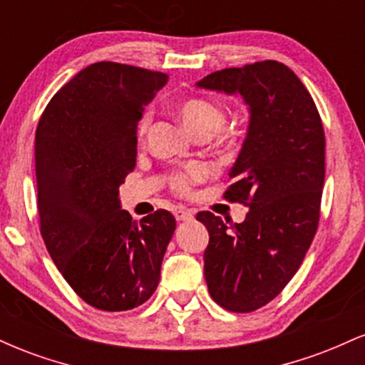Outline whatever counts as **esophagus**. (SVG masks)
<instances>
[{"label": "esophagus", "instance_id": "obj_1", "mask_svg": "<svg viewBox=\"0 0 365 365\" xmlns=\"http://www.w3.org/2000/svg\"><path fill=\"white\" fill-rule=\"evenodd\" d=\"M175 217H177V221H190L194 217V211L192 209H178V211H175Z\"/></svg>", "mask_w": 365, "mask_h": 365}]
</instances>
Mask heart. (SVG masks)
Here are the masks:
<instances>
[{
  "label": "heart",
  "instance_id": "1",
  "mask_svg": "<svg viewBox=\"0 0 365 365\" xmlns=\"http://www.w3.org/2000/svg\"><path fill=\"white\" fill-rule=\"evenodd\" d=\"M173 110L177 113V116L182 120V123L190 130L192 133H195L197 137L207 135L209 132H212L217 144L228 145L233 140V130L230 127L221 125V121L225 118V110L217 101H212L209 98H202V96H188V98L178 99L173 104ZM148 116H144L139 121V137L142 139L148 130ZM202 178V170L199 166L192 165L187 166L185 170L175 171L170 177V187L171 190L177 192L180 195H185L190 192V188L194 183L199 182Z\"/></svg>",
  "mask_w": 365,
  "mask_h": 365
}]
</instances>
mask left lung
<instances>
[{
	"instance_id": "8db88e82",
	"label": "left lung",
	"mask_w": 365,
	"mask_h": 365,
	"mask_svg": "<svg viewBox=\"0 0 365 365\" xmlns=\"http://www.w3.org/2000/svg\"><path fill=\"white\" fill-rule=\"evenodd\" d=\"M197 86L238 92L250 108L233 183L223 194L249 207L245 221L226 225L209 211L197 220L209 232L204 276L212 300L230 312H252L282 293L317 232L324 128L309 91L279 61L220 70Z\"/></svg>"
}]
</instances>
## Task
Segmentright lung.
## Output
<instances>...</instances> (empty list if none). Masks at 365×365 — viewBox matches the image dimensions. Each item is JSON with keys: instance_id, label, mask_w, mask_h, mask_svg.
<instances>
[{"instance_id": "right-lung-1", "label": "right lung", "mask_w": 365, "mask_h": 365, "mask_svg": "<svg viewBox=\"0 0 365 365\" xmlns=\"http://www.w3.org/2000/svg\"><path fill=\"white\" fill-rule=\"evenodd\" d=\"M168 75L99 61L66 82L36 130L41 235L73 292L99 311L139 307L156 292L177 221H132L120 185L135 168L137 125Z\"/></svg>"}]
</instances>
